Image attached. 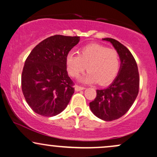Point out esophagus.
<instances>
[{
	"mask_svg": "<svg viewBox=\"0 0 157 157\" xmlns=\"http://www.w3.org/2000/svg\"><path fill=\"white\" fill-rule=\"evenodd\" d=\"M75 91H82V90L85 89V87H82V86H75Z\"/></svg>",
	"mask_w": 157,
	"mask_h": 157,
	"instance_id": "34e87169",
	"label": "esophagus"
}]
</instances>
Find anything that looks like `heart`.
<instances>
[{"label":"heart","mask_w":157,"mask_h":157,"mask_svg":"<svg viewBox=\"0 0 157 157\" xmlns=\"http://www.w3.org/2000/svg\"><path fill=\"white\" fill-rule=\"evenodd\" d=\"M68 73L77 77L87 68L89 72L82 80L105 86L117 76L120 67L118 52L113 48L99 44H90L82 47L78 55L68 53L66 57Z\"/></svg>","instance_id":"obj_1"}]
</instances>
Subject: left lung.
<instances>
[{"mask_svg":"<svg viewBox=\"0 0 157 157\" xmlns=\"http://www.w3.org/2000/svg\"><path fill=\"white\" fill-rule=\"evenodd\" d=\"M103 40L117 51L121 65L116 79L106 89L97 90V97L89 105L97 117L112 121L123 116L134 103L140 89V75L134 56L124 45L112 38Z\"/></svg>","mask_w":157,"mask_h":157,"instance_id":"1","label":"left lung"}]
</instances>
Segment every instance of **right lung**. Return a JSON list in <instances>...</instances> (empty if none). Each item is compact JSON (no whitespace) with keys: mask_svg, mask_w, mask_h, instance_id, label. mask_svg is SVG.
<instances>
[{"mask_svg":"<svg viewBox=\"0 0 157 157\" xmlns=\"http://www.w3.org/2000/svg\"><path fill=\"white\" fill-rule=\"evenodd\" d=\"M80 37L56 35L44 40L27 57L21 75V88L30 108L44 117L62 112L75 92L68 75L66 57Z\"/></svg>","mask_w":157,"mask_h":157,"instance_id":"right-lung-1","label":"right lung"}]
</instances>
